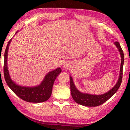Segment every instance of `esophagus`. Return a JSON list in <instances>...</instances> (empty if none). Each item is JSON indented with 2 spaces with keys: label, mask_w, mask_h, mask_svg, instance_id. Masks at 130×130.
<instances>
[{
  "label": "esophagus",
  "mask_w": 130,
  "mask_h": 130,
  "mask_svg": "<svg viewBox=\"0 0 130 130\" xmlns=\"http://www.w3.org/2000/svg\"><path fill=\"white\" fill-rule=\"evenodd\" d=\"M64 68H65V69H68V65H64Z\"/></svg>",
  "instance_id": "esophagus-1"
}]
</instances>
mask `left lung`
Segmentation results:
<instances>
[{
    "label": "left lung",
    "instance_id": "8db88e82",
    "mask_svg": "<svg viewBox=\"0 0 130 130\" xmlns=\"http://www.w3.org/2000/svg\"><path fill=\"white\" fill-rule=\"evenodd\" d=\"M115 44L120 52L121 59H122L121 60L122 61H121L119 77L117 83L116 84V85L112 88L109 91L107 92L106 93L101 94V95H93V94L83 93L78 91L74 84L72 77L70 76V92H71L72 98L77 103L84 105V106L87 107L99 106V105L107 102L109 99L111 98L116 93V91L119 88L122 81L123 66L124 64V53H123V51L120 46L119 42L116 41L115 42Z\"/></svg>",
    "mask_w": 130,
    "mask_h": 130
}]
</instances>
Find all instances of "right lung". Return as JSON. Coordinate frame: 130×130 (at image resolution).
<instances>
[{
  "instance_id": "add662e5",
  "label": "right lung",
  "mask_w": 130,
  "mask_h": 130,
  "mask_svg": "<svg viewBox=\"0 0 130 130\" xmlns=\"http://www.w3.org/2000/svg\"><path fill=\"white\" fill-rule=\"evenodd\" d=\"M10 39L6 47L4 57V76L6 82L10 89L21 99L30 103H41L47 100L51 96L53 85L54 81L61 72L60 68L49 72L46 74L42 83L34 87H21L17 85L11 80L7 68V54Z\"/></svg>"
}]
</instances>
